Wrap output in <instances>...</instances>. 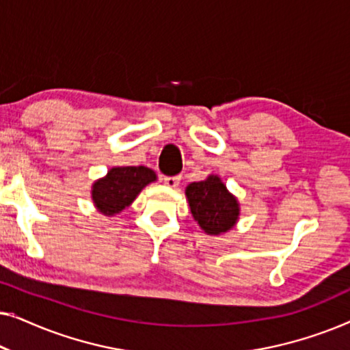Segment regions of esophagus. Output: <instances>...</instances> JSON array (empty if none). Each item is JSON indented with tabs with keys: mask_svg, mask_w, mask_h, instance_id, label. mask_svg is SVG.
<instances>
[{
	"mask_svg": "<svg viewBox=\"0 0 350 350\" xmlns=\"http://www.w3.org/2000/svg\"><path fill=\"white\" fill-rule=\"evenodd\" d=\"M164 183L170 188H176L180 185V176H164Z\"/></svg>",
	"mask_w": 350,
	"mask_h": 350,
	"instance_id": "obj_1",
	"label": "esophagus"
}]
</instances>
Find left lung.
I'll return each mask as SVG.
<instances>
[{"instance_id": "8db88e82", "label": "left lung", "mask_w": 350, "mask_h": 350, "mask_svg": "<svg viewBox=\"0 0 350 350\" xmlns=\"http://www.w3.org/2000/svg\"><path fill=\"white\" fill-rule=\"evenodd\" d=\"M186 199L194 219L210 236L228 232L237 223L241 213L237 199L217 175L188 185Z\"/></svg>"}]
</instances>
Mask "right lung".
<instances>
[{
    "label": "right lung",
    "mask_w": 350,
    "mask_h": 350,
    "mask_svg": "<svg viewBox=\"0 0 350 350\" xmlns=\"http://www.w3.org/2000/svg\"><path fill=\"white\" fill-rule=\"evenodd\" d=\"M154 170L145 165L138 167H113L107 176L92 185V200L98 212L103 215H116L129 207L140 191L156 181Z\"/></svg>",
    "instance_id": "obj_1"
}]
</instances>
